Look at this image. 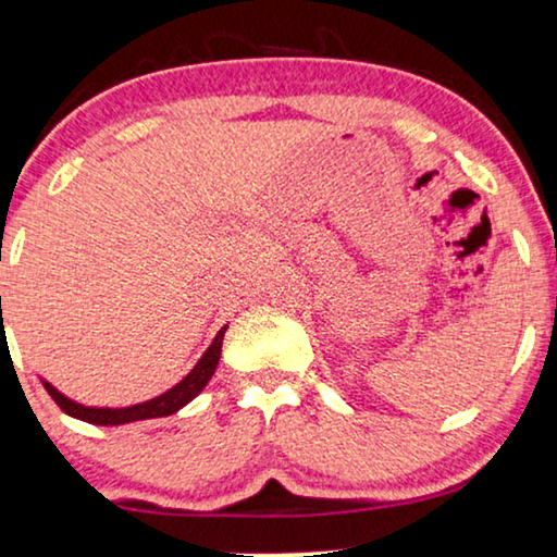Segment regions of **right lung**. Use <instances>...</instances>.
<instances>
[{
  "label": "right lung",
  "instance_id": "right-lung-1",
  "mask_svg": "<svg viewBox=\"0 0 557 557\" xmlns=\"http://www.w3.org/2000/svg\"><path fill=\"white\" fill-rule=\"evenodd\" d=\"M224 333H226V325L216 333V338H213L209 351L201 356V361H198V364L190 369V374L185 376L183 382H177L173 389L165 392V395L147 399V403H143V405L116 407V410H114V407H86V405H78L65 395H61V392H58L50 382H42V384H46L48 395L55 399V405L61 407L65 414H71V418H78L84 422H94V425H124V422H135V420L165 418V414H173V412L181 410L183 405H188L190 399L196 397L198 392L206 387V384H209V380L219 367Z\"/></svg>",
  "mask_w": 557,
  "mask_h": 557
}]
</instances>
